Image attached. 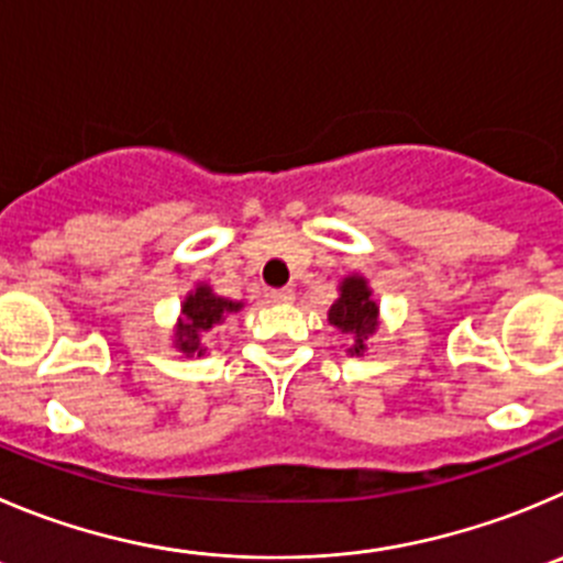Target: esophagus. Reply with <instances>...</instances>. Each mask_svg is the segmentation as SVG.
<instances>
[{"mask_svg": "<svg viewBox=\"0 0 563 563\" xmlns=\"http://www.w3.org/2000/svg\"><path fill=\"white\" fill-rule=\"evenodd\" d=\"M269 299L277 306H288V302H294V291L291 288H275V291H269Z\"/></svg>", "mask_w": 563, "mask_h": 563, "instance_id": "obj_1", "label": "esophagus"}]
</instances>
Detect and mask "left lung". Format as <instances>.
<instances>
[{
  "instance_id": "1",
  "label": "left lung",
  "mask_w": 563,
  "mask_h": 563,
  "mask_svg": "<svg viewBox=\"0 0 563 563\" xmlns=\"http://www.w3.org/2000/svg\"><path fill=\"white\" fill-rule=\"evenodd\" d=\"M339 299L328 311V322L333 328H339L341 333L350 341V355H364L366 341L377 333V317H380V308L372 299V288L366 283V277L350 275L341 280L339 286Z\"/></svg>"
}]
</instances>
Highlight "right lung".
Segmentation results:
<instances>
[{
    "label": "right lung",
    "mask_w": 563,
    "mask_h": 563,
    "mask_svg": "<svg viewBox=\"0 0 563 563\" xmlns=\"http://www.w3.org/2000/svg\"><path fill=\"white\" fill-rule=\"evenodd\" d=\"M244 308V302H233V299H224L219 294H213V288L208 283H199L186 299H183L180 319H177L175 328V346L180 350L186 358L191 355H205L202 335L210 328L224 322L228 313H239Z\"/></svg>",
    "instance_id": "obj_1"
}]
</instances>
